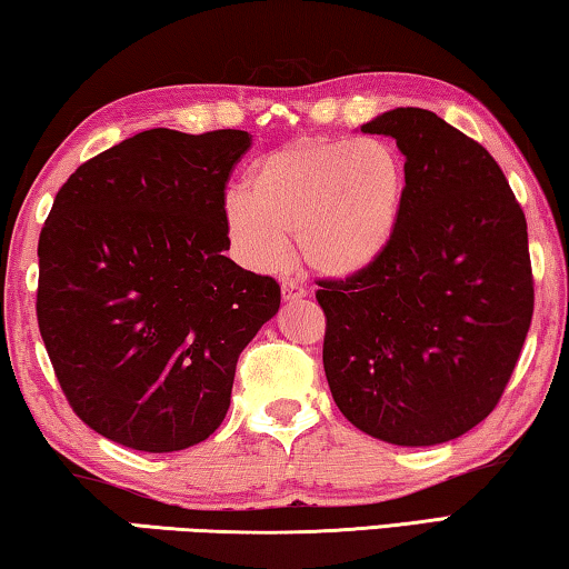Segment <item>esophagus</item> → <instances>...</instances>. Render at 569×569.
I'll return each instance as SVG.
<instances>
[{"label": "esophagus", "instance_id": "34e87169", "mask_svg": "<svg viewBox=\"0 0 569 569\" xmlns=\"http://www.w3.org/2000/svg\"><path fill=\"white\" fill-rule=\"evenodd\" d=\"M305 295L307 292H305V287L300 282H295V279H290V277L282 279V297H284L287 302L300 300V297H305Z\"/></svg>", "mask_w": 569, "mask_h": 569}]
</instances>
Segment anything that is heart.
Returning <instances> with one entry per match:
<instances>
[{
    "label": "heart",
    "instance_id": "heart-1",
    "mask_svg": "<svg viewBox=\"0 0 569 569\" xmlns=\"http://www.w3.org/2000/svg\"><path fill=\"white\" fill-rule=\"evenodd\" d=\"M249 190L223 197L241 262L277 269L297 254L322 277L366 272L393 244L408 191L406 161L383 138H300L251 166Z\"/></svg>",
    "mask_w": 569,
    "mask_h": 569
}]
</instances>
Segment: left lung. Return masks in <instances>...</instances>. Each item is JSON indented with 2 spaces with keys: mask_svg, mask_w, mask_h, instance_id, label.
I'll return each mask as SVG.
<instances>
[{
  "mask_svg": "<svg viewBox=\"0 0 569 569\" xmlns=\"http://www.w3.org/2000/svg\"><path fill=\"white\" fill-rule=\"evenodd\" d=\"M360 130L396 138L408 191L386 254L315 295L330 393L380 441L459 439L497 408L532 325L525 211L487 148L431 110Z\"/></svg>",
  "mask_w": 569,
  "mask_h": 569,
  "instance_id": "obj_1",
  "label": "left lung"
}]
</instances>
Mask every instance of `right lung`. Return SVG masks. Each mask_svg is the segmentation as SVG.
<instances>
[{"label": "right lung", "instance_id": "right-lung-1", "mask_svg": "<svg viewBox=\"0 0 569 569\" xmlns=\"http://www.w3.org/2000/svg\"><path fill=\"white\" fill-rule=\"evenodd\" d=\"M247 130L151 128L74 169L40 231L37 325L82 423L148 453L229 411L237 360L279 284L223 257V197Z\"/></svg>", "mask_w": 569, "mask_h": 569}]
</instances>
